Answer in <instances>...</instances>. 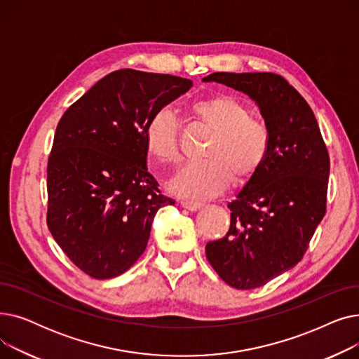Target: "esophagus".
Returning a JSON list of instances; mask_svg holds the SVG:
<instances>
[{"label":"esophagus","instance_id":"obj_1","mask_svg":"<svg viewBox=\"0 0 359 359\" xmlns=\"http://www.w3.org/2000/svg\"><path fill=\"white\" fill-rule=\"evenodd\" d=\"M180 203L183 208L189 210V211H198L202 206V202H199V201H182Z\"/></svg>","mask_w":359,"mask_h":359}]
</instances>
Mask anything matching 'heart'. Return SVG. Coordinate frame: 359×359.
<instances>
[{"label": "heart", "mask_w": 359, "mask_h": 359, "mask_svg": "<svg viewBox=\"0 0 359 359\" xmlns=\"http://www.w3.org/2000/svg\"><path fill=\"white\" fill-rule=\"evenodd\" d=\"M191 115L214 135L205 147L206 158L183 165L170 182V191L189 199H206L224 192L233 183L257 175L269 153L268 125L253 118L246 103L231 94H214L189 106ZM147 153L161 164L180 160V128L168 107L156 110L144 128Z\"/></svg>", "instance_id": "heart-1"}]
</instances>
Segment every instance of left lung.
<instances>
[{"label": "left lung", "mask_w": 359, "mask_h": 359, "mask_svg": "<svg viewBox=\"0 0 359 359\" xmlns=\"http://www.w3.org/2000/svg\"><path fill=\"white\" fill-rule=\"evenodd\" d=\"M203 81L246 93L269 128L265 164L229 202V233L205 248L225 284L259 288L303 259L326 214L329 153L311 107L282 75L214 72Z\"/></svg>", "instance_id": "obj_1"}]
</instances>
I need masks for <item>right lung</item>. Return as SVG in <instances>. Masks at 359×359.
<instances>
[{
    "label": "right lung",
    "mask_w": 359,
    "mask_h": 359,
    "mask_svg": "<svg viewBox=\"0 0 359 359\" xmlns=\"http://www.w3.org/2000/svg\"><path fill=\"white\" fill-rule=\"evenodd\" d=\"M194 86L170 74H107L62 115L48 160V229L94 279L126 272L144 253L164 205L147 168L148 118Z\"/></svg>",
    "instance_id": "obj_1"
}]
</instances>
